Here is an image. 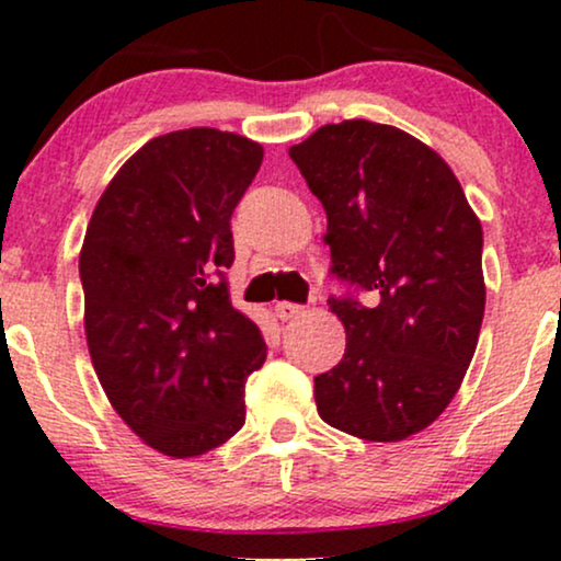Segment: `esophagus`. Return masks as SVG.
Segmentation results:
<instances>
[{"label":"esophagus","mask_w":561,"mask_h":561,"mask_svg":"<svg viewBox=\"0 0 561 561\" xmlns=\"http://www.w3.org/2000/svg\"><path fill=\"white\" fill-rule=\"evenodd\" d=\"M302 313V306H295V302H285V300H279L274 306V317L279 319V321H289V319H295V317H300Z\"/></svg>","instance_id":"34e87169"}]
</instances>
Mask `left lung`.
<instances>
[{"label":"left lung","mask_w":561,"mask_h":561,"mask_svg":"<svg viewBox=\"0 0 561 561\" xmlns=\"http://www.w3.org/2000/svg\"><path fill=\"white\" fill-rule=\"evenodd\" d=\"M327 210L332 274L369 302L330 298L345 353L313 379L319 416L343 433L396 443L454 401L485 313L482 227L433 147L353 118L289 147Z\"/></svg>","instance_id":"8db88e82"}]
</instances>
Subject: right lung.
Instances as JSON below:
<instances>
[{
  "label": "right lung",
  "instance_id": "obj_1",
  "mask_svg": "<svg viewBox=\"0 0 561 561\" xmlns=\"http://www.w3.org/2000/svg\"><path fill=\"white\" fill-rule=\"evenodd\" d=\"M259 141L218 128L156 137L96 203L79 272L83 332L107 401L145 446L192 459L244 424V379L266 362L231 306V214L261 169Z\"/></svg>",
  "mask_w": 561,
  "mask_h": 561
}]
</instances>
